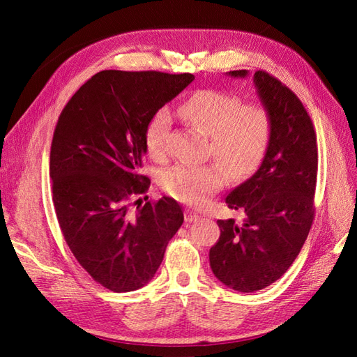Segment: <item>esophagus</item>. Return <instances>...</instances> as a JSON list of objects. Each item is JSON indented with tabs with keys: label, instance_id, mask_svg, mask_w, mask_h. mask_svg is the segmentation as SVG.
<instances>
[{
	"label": "esophagus",
	"instance_id": "esophagus-1",
	"mask_svg": "<svg viewBox=\"0 0 357 357\" xmlns=\"http://www.w3.org/2000/svg\"><path fill=\"white\" fill-rule=\"evenodd\" d=\"M196 221H199V216L196 215L195 211L187 210L185 211V222H196Z\"/></svg>",
	"mask_w": 357,
	"mask_h": 357
}]
</instances>
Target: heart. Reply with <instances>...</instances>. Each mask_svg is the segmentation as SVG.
<instances>
[{"mask_svg": "<svg viewBox=\"0 0 357 357\" xmlns=\"http://www.w3.org/2000/svg\"><path fill=\"white\" fill-rule=\"evenodd\" d=\"M179 116L208 136L207 151L218 162L204 165L174 164L161 176V187L181 202L199 206L222 188L225 170L234 179L247 178L259 169L273 141V119L257 104H244L239 96L222 90L206 89L193 93L179 105ZM170 113L158 110L144 133L146 149L153 159L167 155Z\"/></svg>", "mask_w": 357, "mask_h": 357, "instance_id": "b5f03b06", "label": "heart"}]
</instances>
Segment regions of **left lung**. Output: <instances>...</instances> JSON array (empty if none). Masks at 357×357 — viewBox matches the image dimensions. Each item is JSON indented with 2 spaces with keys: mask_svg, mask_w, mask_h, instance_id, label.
Returning <instances> with one entry per match:
<instances>
[{
  "mask_svg": "<svg viewBox=\"0 0 357 357\" xmlns=\"http://www.w3.org/2000/svg\"><path fill=\"white\" fill-rule=\"evenodd\" d=\"M245 78L247 70L229 72ZM257 96L273 119L267 158L245 183L225 196L245 219H219L221 236L210 248L215 276L236 291L252 293L275 282L299 255L314 218L317 144L301 100L270 73L253 75Z\"/></svg>",
  "mask_w": 357,
  "mask_h": 357,
  "instance_id": "8db88e82",
  "label": "left lung"
}]
</instances>
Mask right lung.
Listing matches in <instances>:
<instances>
[{
    "instance_id": "add662e5",
    "label": "right lung",
    "mask_w": 357,
    "mask_h": 357,
    "mask_svg": "<svg viewBox=\"0 0 357 357\" xmlns=\"http://www.w3.org/2000/svg\"><path fill=\"white\" fill-rule=\"evenodd\" d=\"M193 79L192 73L102 70L58 118L50 178L59 229L81 267L112 291L149 284L184 222L169 196L136 210L130 199L150 185L141 174L147 123Z\"/></svg>"
}]
</instances>
